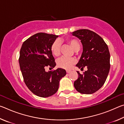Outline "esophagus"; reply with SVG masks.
I'll list each match as a JSON object with an SVG mask.
<instances>
[{
  "instance_id": "1",
  "label": "esophagus",
  "mask_w": 124,
  "mask_h": 124,
  "mask_svg": "<svg viewBox=\"0 0 124 124\" xmlns=\"http://www.w3.org/2000/svg\"><path fill=\"white\" fill-rule=\"evenodd\" d=\"M66 72H67V73H70L71 72V70H66Z\"/></svg>"
}]
</instances>
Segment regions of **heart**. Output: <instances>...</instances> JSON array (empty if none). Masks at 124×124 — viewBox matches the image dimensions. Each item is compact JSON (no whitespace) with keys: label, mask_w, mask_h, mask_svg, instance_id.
<instances>
[{"label":"heart","mask_w":124,"mask_h":124,"mask_svg":"<svg viewBox=\"0 0 124 124\" xmlns=\"http://www.w3.org/2000/svg\"><path fill=\"white\" fill-rule=\"evenodd\" d=\"M67 43H68L73 50L78 51L80 48V44L78 40L75 39H67ZM51 51L54 56H58L61 54V42L58 40H56L51 45ZM74 58H69L66 57H62L57 61V64L61 68L68 70L73 64L76 63Z\"/></svg>","instance_id":"1"}]
</instances>
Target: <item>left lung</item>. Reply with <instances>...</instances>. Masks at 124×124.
Here are the masks:
<instances>
[{
	"mask_svg": "<svg viewBox=\"0 0 124 124\" xmlns=\"http://www.w3.org/2000/svg\"><path fill=\"white\" fill-rule=\"evenodd\" d=\"M72 35L81 40L83 53L76 66L87 70L81 74L74 83L77 91L92 94L98 91L106 81L110 70V53L104 40L97 33L89 29H79Z\"/></svg>",
	"mask_w": 124,
	"mask_h": 124,
	"instance_id": "8db88e82",
	"label": "left lung"
}]
</instances>
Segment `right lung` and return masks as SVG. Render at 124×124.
I'll return each mask as SVG.
<instances>
[{
  "label": "right lung",
  "mask_w": 124,
  "mask_h": 124,
  "mask_svg": "<svg viewBox=\"0 0 124 124\" xmlns=\"http://www.w3.org/2000/svg\"><path fill=\"white\" fill-rule=\"evenodd\" d=\"M58 36L38 33L24 41L20 52L19 63L25 84L34 95L47 97L57 91L66 70L57 68L46 72L45 68L56 66L51 45Z\"/></svg>",
  "instance_id": "1"
}]
</instances>
